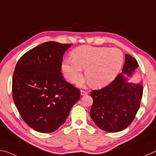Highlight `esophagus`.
<instances>
[{
  "label": "esophagus",
  "instance_id": "obj_1",
  "mask_svg": "<svg viewBox=\"0 0 156 156\" xmlns=\"http://www.w3.org/2000/svg\"><path fill=\"white\" fill-rule=\"evenodd\" d=\"M87 94H88V92H87L86 91L83 90H81V96H85V95H86Z\"/></svg>",
  "mask_w": 156,
  "mask_h": 156
}]
</instances>
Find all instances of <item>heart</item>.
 Here are the masks:
<instances>
[{"instance_id": "1", "label": "heart", "mask_w": 156, "mask_h": 156, "mask_svg": "<svg viewBox=\"0 0 156 156\" xmlns=\"http://www.w3.org/2000/svg\"><path fill=\"white\" fill-rule=\"evenodd\" d=\"M73 61L66 59L62 67L66 78L75 83L85 76L94 87H103L112 81L121 70L124 56L119 48L81 46L71 53Z\"/></svg>"}]
</instances>
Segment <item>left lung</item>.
<instances>
[{"mask_svg":"<svg viewBox=\"0 0 156 156\" xmlns=\"http://www.w3.org/2000/svg\"><path fill=\"white\" fill-rule=\"evenodd\" d=\"M138 67L137 61L125 54L122 73L108 86L90 92L93 103L90 115L100 129L108 132H120L129 126L135 119L143 86L142 82H128L125 75L132 77Z\"/></svg>","mask_w":156,"mask_h":156,"instance_id":"obj_1","label":"left lung"}]
</instances>
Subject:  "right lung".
I'll list each match as a JSON object with an SVG mask.
<instances>
[{"instance_id": "1", "label": "right lung", "mask_w": 156, "mask_h": 156, "mask_svg": "<svg viewBox=\"0 0 156 156\" xmlns=\"http://www.w3.org/2000/svg\"><path fill=\"white\" fill-rule=\"evenodd\" d=\"M71 45L44 42L24 53L16 66L13 101L22 119L37 132L57 130L80 99V90L65 81L61 73L64 52Z\"/></svg>"}]
</instances>
